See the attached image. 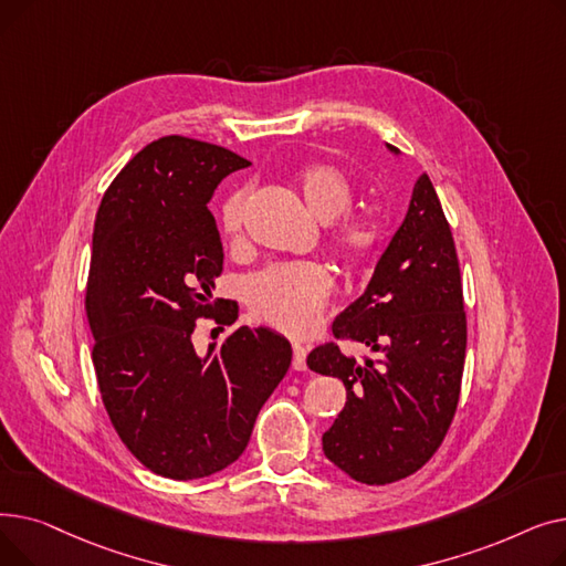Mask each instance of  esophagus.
Instances as JSON below:
<instances>
[{
  "label": "esophagus",
  "instance_id": "34e87169",
  "mask_svg": "<svg viewBox=\"0 0 566 566\" xmlns=\"http://www.w3.org/2000/svg\"><path fill=\"white\" fill-rule=\"evenodd\" d=\"M293 369L295 371L307 369V348L303 344H293Z\"/></svg>",
  "mask_w": 566,
  "mask_h": 566
}]
</instances>
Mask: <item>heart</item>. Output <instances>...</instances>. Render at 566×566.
Wrapping results in <instances>:
<instances>
[{"label":"heart","instance_id":"b5f03b06","mask_svg":"<svg viewBox=\"0 0 566 566\" xmlns=\"http://www.w3.org/2000/svg\"><path fill=\"white\" fill-rule=\"evenodd\" d=\"M295 186L314 218L333 222L328 245L335 259L350 273L365 271L382 245L385 224L374 211L346 213L355 199L350 176L333 163H312L295 176ZM248 201L250 190L235 188L218 208V229L231 245L243 238ZM331 293L333 277L321 263H271L248 280L245 303L256 321L298 337L314 328Z\"/></svg>","mask_w":566,"mask_h":566}]
</instances>
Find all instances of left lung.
I'll use <instances>...</instances> for the list:
<instances>
[{
	"label": "left lung",
	"mask_w": 566,
	"mask_h": 566,
	"mask_svg": "<svg viewBox=\"0 0 566 566\" xmlns=\"http://www.w3.org/2000/svg\"><path fill=\"white\" fill-rule=\"evenodd\" d=\"M463 307L454 235L424 171L365 295L333 323L335 339L369 346L374 358H350L337 342L307 358L312 371L346 385L323 452L355 482H399L438 452L461 397Z\"/></svg>",
	"instance_id": "8db88e82"
}]
</instances>
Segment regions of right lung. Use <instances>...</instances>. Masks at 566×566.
<instances>
[{"mask_svg": "<svg viewBox=\"0 0 566 566\" xmlns=\"http://www.w3.org/2000/svg\"><path fill=\"white\" fill-rule=\"evenodd\" d=\"M250 163L167 135L116 174L94 227L84 310L103 406L130 454L169 480L208 478L248 448L256 415L291 365V344L243 328L199 353L197 321L231 325L213 301L222 243L208 199Z\"/></svg>", "mask_w": 566, "mask_h": 566, "instance_id": "right-lung-1", "label": "right lung"}]
</instances>
